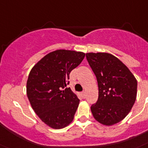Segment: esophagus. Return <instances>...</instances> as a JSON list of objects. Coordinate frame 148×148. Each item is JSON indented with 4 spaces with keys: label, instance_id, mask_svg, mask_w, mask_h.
I'll list each match as a JSON object with an SVG mask.
<instances>
[{
    "label": "esophagus",
    "instance_id": "34e87169",
    "mask_svg": "<svg viewBox=\"0 0 148 148\" xmlns=\"http://www.w3.org/2000/svg\"><path fill=\"white\" fill-rule=\"evenodd\" d=\"M81 95H82V97L84 98V99H85L86 96V93L85 91H84V92H82Z\"/></svg>",
    "mask_w": 148,
    "mask_h": 148
}]
</instances>
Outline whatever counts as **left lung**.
I'll list each match as a JSON object with an SVG mask.
<instances>
[{
  "mask_svg": "<svg viewBox=\"0 0 148 148\" xmlns=\"http://www.w3.org/2000/svg\"><path fill=\"white\" fill-rule=\"evenodd\" d=\"M86 59L95 74L99 99L91 106L98 122L112 126L126 116L136 99L137 80L123 63L107 53H89Z\"/></svg>",
  "mask_w": 148,
  "mask_h": 148,
  "instance_id": "8db88e82",
  "label": "left lung"
}]
</instances>
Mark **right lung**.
I'll use <instances>...</instances> for the list:
<instances>
[{"label": "right lung", "instance_id": "obj_1", "mask_svg": "<svg viewBox=\"0 0 148 148\" xmlns=\"http://www.w3.org/2000/svg\"><path fill=\"white\" fill-rule=\"evenodd\" d=\"M84 57L82 52L58 49L42 58L30 71L27 96L36 114L49 127L62 129L74 120L80 100L67 85L71 71Z\"/></svg>", "mask_w": 148, "mask_h": 148}]
</instances>
